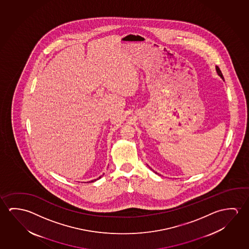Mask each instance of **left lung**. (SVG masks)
Returning <instances> with one entry per match:
<instances>
[{"label":"left lung","mask_w":249,"mask_h":249,"mask_svg":"<svg viewBox=\"0 0 249 249\" xmlns=\"http://www.w3.org/2000/svg\"><path fill=\"white\" fill-rule=\"evenodd\" d=\"M215 70H216V72H217L218 75L220 76V77H221V79H224V78H223V76H222V73H221V70H220V69H219V67H215ZM151 170H152V169H151ZM154 172H155V171H154ZM155 173L158 174V173H157V172H155Z\"/></svg>","instance_id":"1"}]
</instances>
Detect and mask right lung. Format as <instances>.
Here are the masks:
<instances>
[{"label":"right lung","mask_w":249,"mask_h":249,"mask_svg":"<svg viewBox=\"0 0 249 249\" xmlns=\"http://www.w3.org/2000/svg\"><path fill=\"white\" fill-rule=\"evenodd\" d=\"M102 177V176H101ZM101 177H99V178H97V179H94V180H92V181H91V182H94V181H97V180H99V178H101Z\"/></svg>","instance_id":"obj_1"}]
</instances>
